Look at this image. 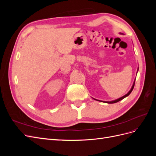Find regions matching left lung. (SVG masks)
<instances>
[{
  "label": "left lung",
  "mask_w": 156,
  "mask_h": 156,
  "mask_svg": "<svg viewBox=\"0 0 156 156\" xmlns=\"http://www.w3.org/2000/svg\"><path fill=\"white\" fill-rule=\"evenodd\" d=\"M134 86H135V83H133V86H132V88H131V89L129 90V92L128 93H127V94H126V95L124 96L123 97H122V98H119V99H118V100H114V101H104V102H106V103H117V102L120 101V100H123V99H124V98H126V97H127V96L129 95V94H131V92H132V90H133V88H134Z\"/></svg>",
  "instance_id": "1"
}]
</instances>
